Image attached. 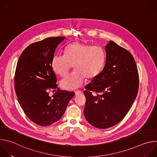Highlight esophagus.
Segmentation results:
<instances>
[{
    "label": "esophagus",
    "instance_id": "obj_1",
    "mask_svg": "<svg viewBox=\"0 0 157 157\" xmlns=\"http://www.w3.org/2000/svg\"><path fill=\"white\" fill-rule=\"evenodd\" d=\"M82 93L81 91H75V94L76 95H79V94H81Z\"/></svg>",
    "mask_w": 157,
    "mask_h": 157
}]
</instances>
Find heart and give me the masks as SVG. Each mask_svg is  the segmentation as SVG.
<instances>
[{
    "label": "heart",
    "instance_id": "b5f03b06",
    "mask_svg": "<svg viewBox=\"0 0 157 157\" xmlns=\"http://www.w3.org/2000/svg\"><path fill=\"white\" fill-rule=\"evenodd\" d=\"M106 55L99 46L75 42L66 47L65 54H56L53 56L52 66L54 72L64 76L75 65V72L61 79L60 85L66 90H75L81 87L85 77L94 79L102 71Z\"/></svg>",
    "mask_w": 157,
    "mask_h": 157
}]
</instances>
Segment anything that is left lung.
Listing matches in <instances>:
<instances>
[{
	"label": "left lung",
	"mask_w": 157,
	"mask_h": 157,
	"mask_svg": "<svg viewBox=\"0 0 157 157\" xmlns=\"http://www.w3.org/2000/svg\"><path fill=\"white\" fill-rule=\"evenodd\" d=\"M106 60L100 75L85 86L84 115L99 128L120 122L128 113L139 90V73L133 56L113 41L105 46ZM94 91L99 93L93 95Z\"/></svg>",
	"instance_id": "left-lung-1"
}]
</instances>
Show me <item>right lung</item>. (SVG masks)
Returning <instances> with one entry per match:
<instances>
[{
    "label": "right lung",
    "mask_w": 157,
    "mask_h": 157,
    "mask_svg": "<svg viewBox=\"0 0 157 157\" xmlns=\"http://www.w3.org/2000/svg\"><path fill=\"white\" fill-rule=\"evenodd\" d=\"M64 36L50 37L33 43L21 53L16 67L15 90L18 102L29 119L40 126H48L63 116L74 92L57 87L52 66L53 56ZM51 97L48 91L55 89Z\"/></svg>",
    "instance_id": "1"
}]
</instances>
